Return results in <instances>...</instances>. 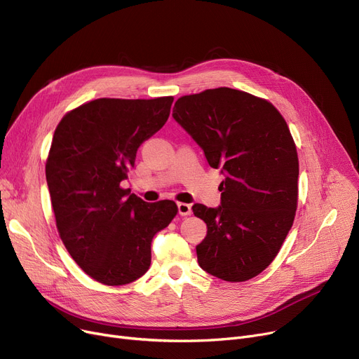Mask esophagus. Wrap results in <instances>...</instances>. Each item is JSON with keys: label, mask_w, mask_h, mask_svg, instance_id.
<instances>
[{"label": "esophagus", "mask_w": 359, "mask_h": 359, "mask_svg": "<svg viewBox=\"0 0 359 359\" xmlns=\"http://www.w3.org/2000/svg\"><path fill=\"white\" fill-rule=\"evenodd\" d=\"M177 212L179 215L182 217H186V215H191L192 214V208L189 203H183V202H179L177 203Z\"/></svg>", "instance_id": "1"}]
</instances>
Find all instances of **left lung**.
Segmentation results:
<instances>
[{"label":"left lung","instance_id":"left-lung-1","mask_svg":"<svg viewBox=\"0 0 359 359\" xmlns=\"http://www.w3.org/2000/svg\"><path fill=\"white\" fill-rule=\"evenodd\" d=\"M175 121L221 168V205L192 206L206 224L196 246L199 266L243 282L265 271L292 227L298 157L285 119L266 100L219 87L180 97Z\"/></svg>","mask_w":359,"mask_h":359}]
</instances>
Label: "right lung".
<instances>
[{
    "label": "right lung",
    "mask_w": 359,
    "mask_h": 359,
    "mask_svg": "<svg viewBox=\"0 0 359 359\" xmlns=\"http://www.w3.org/2000/svg\"><path fill=\"white\" fill-rule=\"evenodd\" d=\"M172 103L97 99L67 113L55 129L46 182L56 227L75 263L104 285L141 278L151 241L177 214L173 201L148 203L121 186Z\"/></svg>",
    "instance_id": "obj_1"
}]
</instances>
